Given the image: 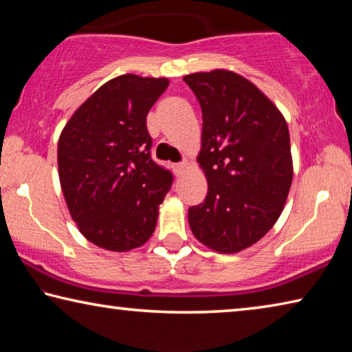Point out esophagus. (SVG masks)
Returning <instances> with one entry per match:
<instances>
[{
    "label": "esophagus",
    "mask_w": 352,
    "mask_h": 352,
    "mask_svg": "<svg viewBox=\"0 0 352 352\" xmlns=\"http://www.w3.org/2000/svg\"><path fill=\"white\" fill-rule=\"evenodd\" d=\"M186 168H188V163H177V164H174V172L177 175H182L184 170H186Z\"/></svg>",
    "instance_id": "obj_1"
}]
</instances>
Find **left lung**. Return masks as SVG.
Instances as JSON below:
<instances>
[{"label":"left lung","mask_w":352,"mask_h":352,"mask_svg":"<svg viewBox=\"0 0 352 352\" xmlns=\"http://www.w3.org/2000/svg\"><path fill=\"white\" fill-rule=\"evenodd\" d=\"M197 96L204 127L197 157L208 182L188 211L192 234L214 252L252 247L281 216L294 163L287 122L258 87L228 69L183 77Z\"/></svg>","instance_id":"8db88e82"}]
</instances>
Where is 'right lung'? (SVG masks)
<instances>
[{
    "instance_id": "right-lung-1",
    "label": "right lung",
    "mask_w": 352,
    "mask_h": 352,
    "mask_svg": "<svg viewBox=\"0 0 352 352\" xmlns=\"http://www.w3.org/2000/svg\"><path fill=\"white\" fill-rule=\"evenodd\" d=\"M166 77L118 76L98 88L63 127L58 178L85 239L110 252L138 248L153 234L172 174L151 158L146 118Z\"/></svg>"
}]
</instances>
